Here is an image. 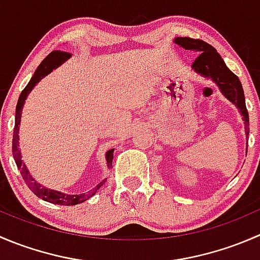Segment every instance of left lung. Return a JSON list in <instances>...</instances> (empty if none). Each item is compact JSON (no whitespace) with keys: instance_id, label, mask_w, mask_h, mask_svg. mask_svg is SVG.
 I'll list each match as a JSON object with an SVG mask.
<instances>
[{"instance_id":"obj_1","label":"left lung","mask_w":260,"mask_h":260,"mask_svg":"<svg viewBox=\"0 0 260 260\" xmlns=\"http://www.w3.org/2000/svg\"><path fill=\"white\" fill-rule=\"evenodd\" d=\"M176 45L186 50L198 52L199 56L192 62V70L205 79H210L217 85L222 95L234 104L242 114L245 128V136H249V114L245 107V96L239 78L225 65L222 57L217 54L215 48L199 39L176 38L174 40Z\"/></svg>"}]
</instances>
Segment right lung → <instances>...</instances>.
Listing matches in <instances>:
<instances>
[{"label":"right lung","instance_id":"add662e5","mask_svg":"<svg viewBox=\"0 0 260 260\" xmlns=\"http://www.w3.org/2000/svg\"><path fill=\"white\" fill-rule=\"evenodd\" d=\"M72 54L65 51H60V50H55V51L50 52L48 56L41 61V64L39 65L38 69L35 70L34 73L32 78H31L30 81H28L27 85L25 86V89L22 90V93L20 94V98H18L17 106H16V114H15V129H14V140H12V152H14V158L15 162L17 165V169L20 170L21 176L22 179L25 180L26 185L28 186L31 191L35 193L38 198L43 199L44 201H48V203L51 204H57V205H65V206H73V205H78V204L84 203L88 199H90L91 196L95 195L96 191L103 186V183L106 182L107 179H104L103 181L98 183L94 188L89 190L88 192H83V193H78V195H68V193L60 192V191L56 190H51V188L45 187L41 183H39L38 181L34 179L32 175L30 174L28 171L27 166L23 162L22 156H21V151L18 148L20 146V137H18V132H20V123H21V114H22V108L23 104H25L26 98H27L28 94L31 93V90L34 89V86L39 83L43 78H45L46 75H49L50 73L52 72L54 69L59 68L60 65L64 64L67 60L70 59ZM113 152L114 148L109 149L107 151L106 153V159H107V166L108 169H112V162H113Z\"/></svg>","mask_w":260,"mask_h":260}]
</instances>
